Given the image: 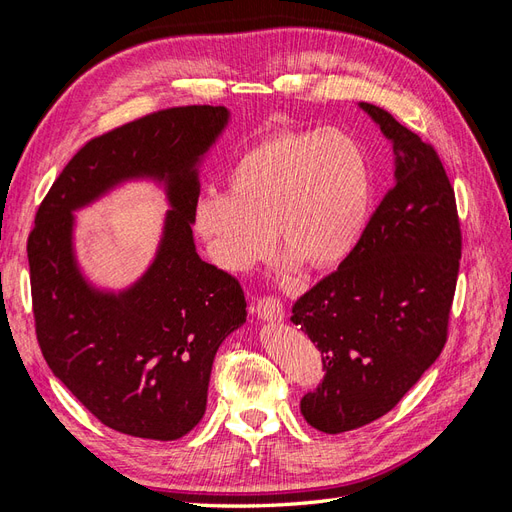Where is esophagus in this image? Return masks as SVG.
Listing matches in <instances>:
<instances>
[{
  "label": "esophagus",
  "mask_w": 512,
  "mask_h": 512,
  "mask_svg": "<svg viewBox=\"0 0 512 512\" xmlns=\"http://www.w3.org/2000/svg\"><path fill=\"white\" fill-rule=\"evenodd\" d=\"M256 314H258V318L267 320V322H282L286 316V309L280 299L262 297L256 301Z\"/></svg>",
  "instance_id": "1"
}]
</instances>
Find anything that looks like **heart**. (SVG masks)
Here are the masks:
<instances>
[{
    "label": "heart",
    "mask_w": 512,
    "mask_h": 512,
    "mask_svg": "<svg viewBox=\"0 0 512 512\" xmlns=\"http://www.w3.org/2000/svg\"><path fill=\"white\" fill-rule=\"evenodd\" d=\"M374 179L361 145L337 130L273 134L247 149L228 192L198 198L194 224L213 260L241 273L275 241L286 265L335 269L356 250L371 213Z\"/></svg>",
    "instance_id": "b5f03b06"
}]
</instances>
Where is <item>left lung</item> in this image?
<instances>
[{"label": "left lung", "instance_id": "left-lung-1", "mask_svg": "<svg viewBox=\"0 0 512 512\" xmlns=\"http://www.w3.org/2000/svg\"><path fill=\"white\" fill-rule=\"evenodd\" d=\"M359 106L393 143L395 183L356 250L290 316L327 371L301 399L305 421L324 433L391 412L438 359L461 258L455 190L436 149L384 108Z\"/></svg>", "mask_w": 512, "mask_h": 512}]
</instances>
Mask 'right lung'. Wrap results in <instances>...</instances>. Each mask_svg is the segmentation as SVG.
<instances>
[{
    "label": "right lung",
    "instance_id": "right-lung-1",
    "mask_svg": "<svg viewBox=\"0 0 512 512\" xmlns=\"http://www.w3.org/2000/svg\"><path fill=\"white\" fill-rule=\"evenodd\" d=\"M226 123L224 106H175L91 138L29 232L44 361L100 423L134 438L177 440L198 425L215 352L247 316L237 277L200 260L192 235L198 162ZM128 178L164 182L171 211L152 267L115 295L89 287L75 265L71 211Z\"/></svg>",
    "mask_w": 512,
    "mask_h": 512
}]
</instances>
